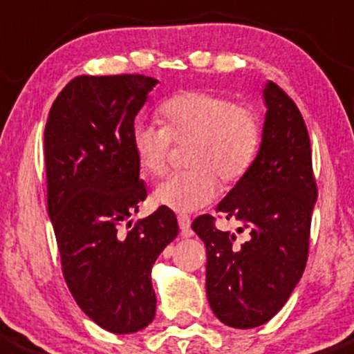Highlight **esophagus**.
<instances>
[{
	"instance_id": "esophagus-1",
	"label": "esophagus",
	"mask_w": 354,
	"mask_h": 354,
	"mask_svg": "<svg viewBox=\"0 0 354 354\" xmlns=\"http://www.w3.org/2000/svg\"><path fill=\"white\" fill-rule=\"evenodd\" d=\"M177 221H178V228H180L182 235L185 236L191 235V218H189L187 214H178Z\"/></svg>"
}]
</instances>
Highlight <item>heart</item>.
Here are the masks:
<instances>
[{"label": "heart", "instance_id": "heart-1", "mask_svg": "<svg viewBox=\"0 0 354 354\" xmlns=\"http://www.w3.org/2000/svg\"><path fill=\"white\" fill-rule=\"evenodd\" d=\"M163 127L136 124L131 136L134 156L147 176L169 169L172 143L187 145L191 170L167 178L153 201L180 213L204 207L216 198L218 177L235 182L249 172L261 147V121L249 105L207 90L177 93L160 107Z\"/></svg>", "mask_w": 354, "mask_h": 354}]
</instances>
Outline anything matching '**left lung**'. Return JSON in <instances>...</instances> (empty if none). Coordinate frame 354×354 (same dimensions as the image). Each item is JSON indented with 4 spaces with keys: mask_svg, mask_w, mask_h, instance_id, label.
Here are the masks:
<instances>
[{
    "mask_svg": "<svg viewBox=\"0 0 354 354\" xmlns=\"http://www.w3.org/2000/svg\"><path fill=\"white\" fill-rule=\"evenodd\" d=\"M266 119L252 167L216 206L239 220L247 242L214 227L203 214L192 230L206 245V293L211 310L235 329H252L283 308L308 257L317 185L307 126L295 102L276 83L262 90Z\"/></svg>",
    "mask_w": 354,
    "mask_h": 354,
    "instance_id": "1",
    "label": "left lung"
}]
</instances>
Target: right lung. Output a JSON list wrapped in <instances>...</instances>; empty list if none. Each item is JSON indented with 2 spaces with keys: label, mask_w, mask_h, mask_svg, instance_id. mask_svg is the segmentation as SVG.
Returning <instances> with one entry per match:
<instances>
[{
  "label": "right lung",
  "mask_w": 354,
  "mask_h": 354,
  "mask_svg": "<svg viewBox=\"0 0 354 354\" xmlns=\"http://www.w3.org/2000/svg\"><path fill=\"white\" fill-rule=\"evenodd\" d=\"M156 83L143 75L76 76L44 131L47 211L64 279L80 308L114 334L153 320L151 268L178 235L165 206L134 227L129 221L147 198L131 147L134 118Z\"/></svg>",
  "instance_id": "right-lung-1"
}]
</instances>
